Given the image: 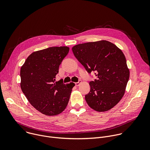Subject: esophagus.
Wrapping results in <instances>:
<instances>
[{
    "mask_svg": "<svg viewBox=\"0 0 150 150\" xmlns=\"http://www.w3.org/2000/svg\"><path fill=\"white\" fill-rule=\"evenodd\" d=\"M81 82H82V81H81V80H79V82H75V85L76 87H78V86H79V85L81 83Z\"/></svg>",
    "mask_w": 150,
    "mask_h": 150,
    "instance_id": "obj_1",
    "label": "esophagus"
}]
</instances>
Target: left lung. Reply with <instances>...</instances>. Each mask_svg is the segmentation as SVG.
I'll use <instances>...</instances> for the list:
<instances>
[{
	"mask_svg": "<svg viewBox=\"0 0 150 150\" xmlns=\"http://www.w3.org/2000/svg\"><path fill=\"white\" fill-rule=\"evenodd\" d=\"M72 50L88 72L95 71L97 77L89 83L90 91L85 96L88 105L99 112L110 110L122 98L129 78L123 53L106 40L79 44Z\"/></svg>",
	"mask_w": 150,
	"mask_h": 150,
	"instance_id": "1",
	"label": "left lung"
}]
</instances>
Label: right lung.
Here are the masks:
<instances>
[{
	"instance_id": "obj_1",
	"label": "right lung",
	"mask_w": 150,
	"mask_h": 150,
	"mask_svg": "<svg viewBox=\"0 0 150 150\" xmlns=\"http://www.w3.org/2000/svg\"><path fill=\"white\" fill-rule=\"evenodd\" d=\"M67 46L51 47L32 53L21 67V88L34 108L46 116L61 113L68 104L75 83L54 82Z\"/></svg>"
}]
</instances>
